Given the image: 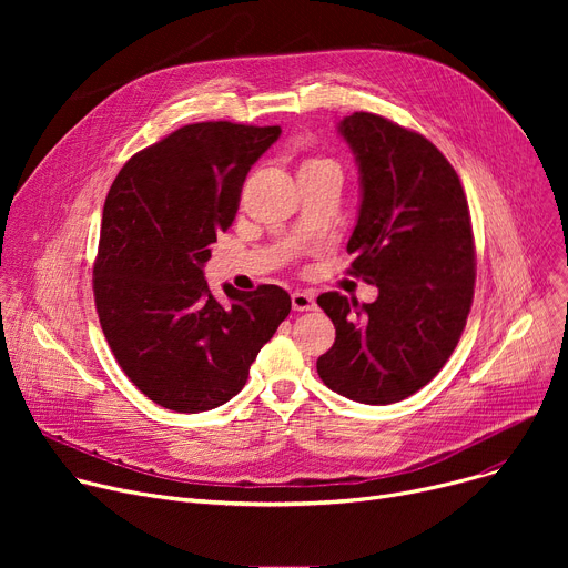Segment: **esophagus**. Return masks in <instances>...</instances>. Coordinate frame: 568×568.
<instances>
[{
	"label": "esophagus",
	"instance_id": "1",
	"mask_svg": "<svg viewBox=\"0 0 568 568\" xmlns=\"http://www.w3.org/2000/svg\"><path fill=\"white\" fill-rule=\"evenodd\" d=\"M292 308H294L296 313L313 311V308H315V296H313V292H306V290L292 292Z\"/></svg>",
	"mask_w": 568,
	"mask_h": 568
}]
</instances>
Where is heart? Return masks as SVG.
I'll use <instances>...</instances> for the list:
<instances>
[{
  "label": "heart",
  "mask_w": 568,
  "mask_h": 568,
  "mask_svg": "<svg viewBox=\"0 0 568 568\" xmlns=\"http://www.w3.org/2000/svg\"><path fill=\"white\" fill-rule=\"evenodd\" d=\"M320 165H334V163H332V161H326V159H306V161H304V165H302V170L320 168Z\"/></svg>",
  "instance_id": "b5f03b06"
}]
</instances>
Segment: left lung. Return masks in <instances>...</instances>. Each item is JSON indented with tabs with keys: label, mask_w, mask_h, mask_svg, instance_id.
<instances>
[{
	"label": "left lung",
	"mask_w": 568,
	"mask_h": 568,
	"mask_svg": "<svg viewBox=\"0 0 568 568\" xmlns=\"http://www.w3.org/2000/svg\"><path fill=\"white\" fill-rule=\"evenodd\" d=\"M341 135L362 172V206L347 242V274L377 285L373 304L317 296L336 341L317 359L332 392L392 405L449 362L474 300L476 248L454 165L422 133L373 112L345 116Z\"/></svg>",
	"instance_id": "left-lung-1"
}]
</instances>
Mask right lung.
I'll list each match as a JSON object with an SVG mask.
<instances>
[{
	"mask_svg": "<svg viewBox=\"0 0 568 568\" xmlns=\"http://www.w3.org/2000/svg\"><path fill=\"white\" fill-rule=\"evenodd\" d=\"M278 135L281 126L189 124L129 159L108 191L97 313L116 364L165 409L195 414L236 396L290 315L278 285H223L227 302H219L202 272L251 165Z\"/></svg>",
	"mask_w": 568,
	"mask_h": 568,
	"instance_id": "add662e5",
	"label": "right lung"
}]
</instances>
